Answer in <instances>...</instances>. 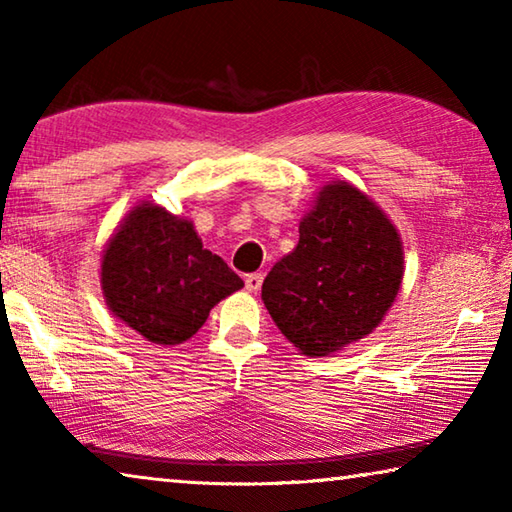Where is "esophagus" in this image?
Listing matches in <instances>:
<instances>
[{
    "mask_svg": "<svg viewBox=\"0 0 512 512\" xmlns=\"http://www.w3.org/2000/svg\"><path fill=\"white\" fill-rule=\"evenodd\" d=\"M244 282H246V291L257 293L259 289H262L264 275H262V273H248V275L244 277Z\"/></svg>",
    "mask_w": 512,
    "mask_h": 512,
    "instance_id": "esophagus-1",
    "label": "esophagus"
}]
</instances>
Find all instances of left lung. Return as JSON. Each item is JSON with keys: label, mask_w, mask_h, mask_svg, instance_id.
<instances>
[{"label": "left lung", "mask_w": 512, "mask_h": 512, "mask_svg": "<svg viewBox=\"0 0 512 512\" xmlns=\"http://www.w3.org/2000/svg\"><path fill=\"white\" fill-rule=\"evenodd\" d=\"M402 241L386 214L348 183L320 189L300 221V241L262 284L277 329L307 354L359 341L375 329L400 291Z\"/></svg>", "instance_id": "obj_1"}]
</instances>
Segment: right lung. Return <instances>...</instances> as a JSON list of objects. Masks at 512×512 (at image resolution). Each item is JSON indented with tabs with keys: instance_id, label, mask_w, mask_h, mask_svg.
I'll use <instances>...</instances> for the list:
<instances>
[{
	"instance_id": "1",
	"label": "right lung",
	"mask_w": 512,
	"mask_h": 512,
	"mask_svg": "<svg viewBox=\"0 0 512 512\" xmlns=\"http://www.w3.org/2000/svg\"><path fill=\"white\" fill-rule=\"evenodd\" d=\"M101 287L112 314L128 327L151 343L178 345L244 280L203 248L192 221L142 203L103 253Z\"/></svg>"
}]
</instances>
